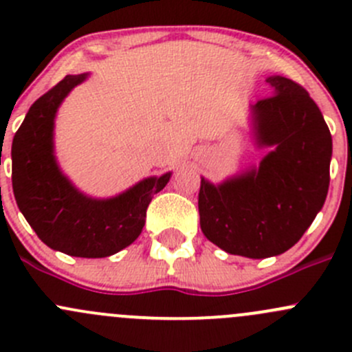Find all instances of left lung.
I'll list each match as a JSON object with an SVG mask.
<instances>
[{
    "label": "left lung",
    "instance_id": "1",
    "mask_svg": "<svg viewBox=\"0 0 352 352\" xmlns=\"http://www.w3.org/2000/svg\"><path fill=\"white\" fill-rule=\"evenodd\" d=\"M272 97L250 105L258 165L223 182L201 177L199 218L206 239L248 258L285 254L310 228L329 192L332 136L307 90L279 74Z\"/></svg>",
    "mask_w": 352,
    "mask_h": 352
}]
</instances>
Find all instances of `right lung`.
I'll return each instance as SVG.
<instances>
[{
  "instance_id": "add662e5",
  "label": "right lung",
  "mask_w": 352,
  "mask_h": 352,
  "mask_svg": "<svg viewBox=\"0 0 352 352\" xmlns=\"http://www.w3.org/2000/svg\"><path fill=\"white\" fill-rule=\"evenodd\" d=\"M90 73L67 74L34 102L12 144V184L19 209L38 239L73 257L100 258L129 247L143 232L146 209L172 172L146 177L112 197L81 192L61 170L54 151L56 116Z\"/></svg>"
}]
</instances>
